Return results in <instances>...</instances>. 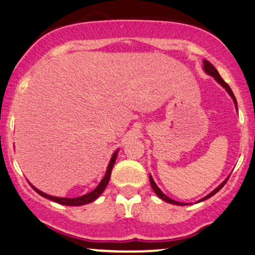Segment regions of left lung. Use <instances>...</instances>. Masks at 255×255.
Instances as JSON below:
<instances>
[{
    "mask_svg": "<svg viewBox=\"0 0 255 255\" xmlns=\"http://www.w3.org/2000/svg\"><path fill=\"white\" fill-rule=\"evenodd\" d=\"M204 71H205V73H206V74L211 75V77H212L213 79H215V80L217 81V83H218L219 85H221L222 87H224L225 91H227V92L229 93V96H230V97L233 98V101H234V104H235V108H236V109H238V102H236V98H235V96H234L233 91H231V89H230V87H229V85H228V84L225 83V81L223 80V79H222L221 75H219L218 71H217V69L215 68V66H213V64L210 63L209 61L204 60ZM228 178H229V176H228L227 178H225V180H224L223 182H222L221 184H219V186L217 187V188H216V189H213V191H212L211 193H210V194H207L206 197L203 198V199H201V200H199V201L206 200V199L211 198L212 195H215L216 193H217V192L219 191V189H222V187H223L224 184L227 183ZM150 183H151V187H152V189H153L154 193H156V194H157L158 197H159L160 199H162V200H164V201H166V203H169V204H172V205H178V206H184V205H188V204H186V203H178V201H175V200H172V199H170V198H168V197H166V195L164 194V193H163L162 191H160V189H159V187L157 186L156 182H154V181H153V178H152L151 175H150Z\"/></svg>",
    "mask_w": 255,
    "mask_h": 255,
    "instance_id": "8db88e82",
    "label": "left lung"
}]
</instances>
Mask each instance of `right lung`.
Wrapping results in <instances>:
<instances>
[{
  "instance_id": "add662e5",
  "label": "right lung",
  "mask_w": 255,
  "mask_h": 255,
  "mask_svg": "<svg viewBox=\"0 0 255 255\" xmlns=\"http://www.w3.org/2000/svg\"><path fill=\"white\" fill-rule=\"evenodd\" d=\"M118 153H119V150H116L113 153V156H111V159H110L109 164H108L107 172H105L104 177L102 178V181H101V182H99L98 186L96 187V188L93 189L92 192L87 193V194H85V195H81V197H78V198H58V197H54V195H49V194H46V193L39 191V189L36 188V187L32 186L31 183L30 184H31L32 188H33L34 191H36L39 195H42V197L49 199V200L55 201V203L61 204V205H66V206H81V205L90 204V203H92V201H95L96 199H97L99 195H101L102 193H103V191L105 189V187H107L108 183H109L111 170H113V166H114V164H115V162H116V158H118Z\"/></svg>"
}]
</instances>
